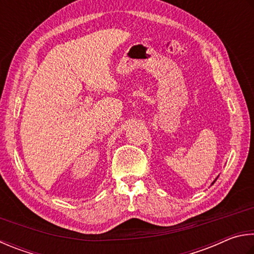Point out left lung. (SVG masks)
I'll list each match as a JSON object with an SVG mask.
<instances>
[{"label":"left lung","mask_w":254,"mask_h":254,"mask_svg":"<svg viewBox=\"0 0 254 254\" xmlns=\"http://www.w3.org/2000/svg\"><path fill=\"white\" fill-rule=\"evenodd\" d=\"M216 180H217V177H216V179H215L214 181H213V183H212V184H214V183H215V181H216Z\"/></svg>","instance_id":"8db88e82"}]
</instances>
